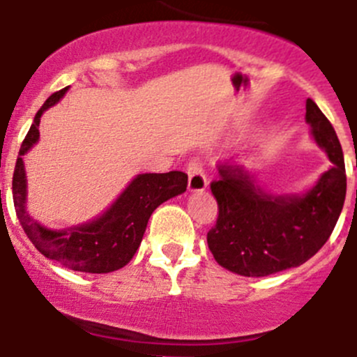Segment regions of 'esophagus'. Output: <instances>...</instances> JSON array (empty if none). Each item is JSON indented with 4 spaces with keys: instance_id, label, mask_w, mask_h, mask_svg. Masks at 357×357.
Segmentation results:
<instances>
[{
    "instance_id": "1",
    "label": "esophagus",
    "mask_w": 357,
    "mask_h": 357,
    "mask_svg": "<svg viewBox=\"0 0 357 357\" xmlns=\"http://www.w3.org/2000/svg\"><path fill=\"white\" fill-rule=\"evenodd\" d=\"M188 175H189V191H203L208 185V181H206L205 169H203L199 159H191L188 165Z\"/></svg>"
}]
</instances>
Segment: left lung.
Returning a JSON list of instances; mask_svg holds the SVG:
<instances>
[{"label":"left lung","mask_w":357,"mask_h":357,"mask_svg":"<svg viewBox=\"0 0 357 357\" xmlns=\"http://www.w3.org/2000/svg\"><path fill=\"white\" fill-rule=\"evenodd\" d=\"M305 119L331 161V168L305 195L275 196L243 166L217 165L219 178L210 189L219 215L206 242L217 263L233 273L266 277L300 266L333 233L347 191L344 152L331 122L310 98Z\"/></svg>","instance_id":"left-lung-1"}]
</instances>
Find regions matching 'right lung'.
Here are the masks:
<instances>
[{
	"label": "right lung",
	"instance_id": "add662e5",
	"mask_svg": "<svg viewBox=\"0 0 357 357\" xmlns=\"http://www.w3.org/2000/svg\"><path fill=\"white\" fill-rule=\"evenodd\" d=\"M66 91L68 87H64L49 96L36 112L35 121L20 145L12 181L13 205L20 226L43 256L75 271L110 273L133 259L152 212L166 199L185 191L188 175L184 172L142 173L98 219L59 231L47 229L26 210V172L22 155L38 142V126L43 112L54 107Z\"/></svg>",
	"mask_w": 357,
	"mask_h": 357
}]
</instances>
